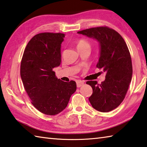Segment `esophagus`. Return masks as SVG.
Segmentation results:
<instances>
[{
    "label": "esophagus",
    "instance_id": "esophagus-1",
    "mask_svg": "<svg viewBox=\"0 0 147 147\" xmlns=\"http://www.w3.org/2000/svg\"><path fill=\"white\" fill-rule=\"evenodd\" d=\"M83 85H84V82L82 81V80H77L76 81L77 87H81Z\"/></svg>",
    "mask_w": 147,
    "mask_h": 147
}]
</instances>
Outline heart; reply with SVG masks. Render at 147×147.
I'll use <instances>...</instances> for the list:
<instances>
[{"instance_id": "1", "label": "heart", "mask_w": 147, "mask_h": 147, "mask_svg": "<svg viewBox=\"0 0 147 147\" xmlns=\"http://www.w3.org/2000/svg\"><path fill=\"white\" fill-rule=\"evenodd\" d=\"M76 46L78 51L82 50L83 49H85V48H90V43H89L87 41H86L85 39H80L79 40H78L76 42Z\"/></svg>"}]
</instances>
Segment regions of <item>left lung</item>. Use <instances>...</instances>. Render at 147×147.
Returning a JSON list of instances; mask_svg holds the SVG:
<instances>
[{
	"instance_id": "left-lung-1",
	"label": "left lung",
	"mask_w": 147,
	"mask_h": 147,
	"mask_svg": "<svg viewBox=\"0 0 147 147\" xmlns=\"http://www.w3.org/2000/svg\"><path fill=\"white\" fill-rule=\"evenodd\" d=\"M99 44V58L96 67L106 73L105 80L98 84L88 81L93 92L88 100L100 112L117 108L124 99L133 75L131 57L127 46L120 34L108 27L88 28L78 32Z\"/></svg>"
}]
</instances>
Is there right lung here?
<instances>
[{"mask_svg":"<svg viewBox=\"0 0 147 147\" xmlns=\"http://www.w3.org/2000/svg\"><path fill=\"white\" fill-rule=\"evenodd\" d=\"M65 34L40 33L34 36L23 55L20 75L32 104L40 112L55 115L67 107L76 83L58 79L54 67L61 63L60 48Z\"/></svg>","mask_w":147,"mask_h":147,"instance_id":"right-lung-1","label":"right lung"}]
</instances>
